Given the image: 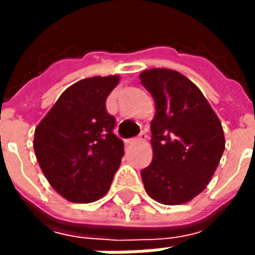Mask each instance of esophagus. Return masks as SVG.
<instances>
[{"label":"esophagus","instance_id":"1","mask_svg":"<svg viewBox=\"0 0 255 255\" xmlns=\"http://www.w3.org/2000/svg\"><path fill=\"white\" fill-rule=\"evenodd\" d=\"M146 138H147V135H146V132H140V135H139L138 138H131L128 139L127 143H135V142H142V140H146Z\"/></svg>","mask_w":255,"mask_h":255}]
</instances>
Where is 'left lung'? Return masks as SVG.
Masks as SVG:
<instances>
[{
    "label": "left lung",
    "mask_w": 255,
    "mask_h": 255,
    "mask_svg": "<svg viewBox=\"0 0 255 255\" xmlns=\"http://www.w3.org/2000/svg\"><path fill=\"white\" fill-rule=\"evenodd\" d=\"M155 104L153 161L140 171L144 190L164 205L191 201L206 188L225 147L219 117L201 90L177 71L153 68L139 75Z\"/></svg>",
    "instance_id": "left-lung-1"
}]
</instances>
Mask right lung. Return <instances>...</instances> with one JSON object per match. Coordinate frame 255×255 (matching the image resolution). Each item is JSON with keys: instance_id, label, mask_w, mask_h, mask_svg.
<instances>
[{"instance_id": "right-lung-1", "label": "right lung", "mask_w": 255, "mask_h": 255, "mask_svg": "<svg viewBox=\"0 0 255 255\" xmlns=\"http://www.w3.org/2000/svg\"><path fill=\"white\" fill-rule=\"evenodd\" d=\"M119 80L117 75L79 80L35 128L34 150L42 172L71 202L104 197L120 166L124 143L113 133L116 119L105 106Z\"/></svg>"}]
</instances>
